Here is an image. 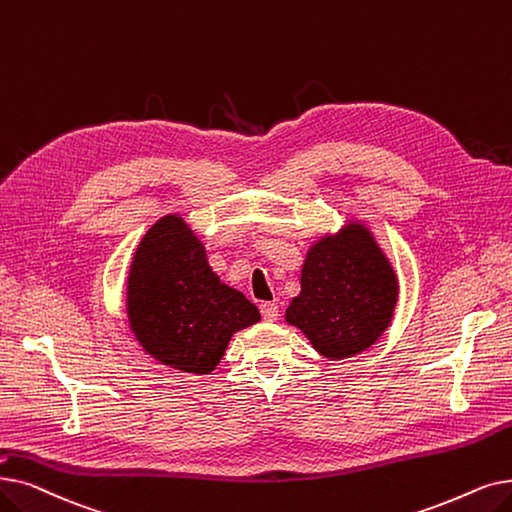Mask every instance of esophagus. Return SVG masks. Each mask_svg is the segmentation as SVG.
<instances>
[{
  "label": "esophagus",
  "mask_w": 512,
  "mask_h": 512,
  "mask_svg": "<svg viewBox=\"0 0 512 512\" xmlns=\"http://www.w3.org/2000/svg\"><path fill=\"white\" fill-rule=\"evenodd\" d=\"M261 316L265 322H276L280 316V309L276 303H261Z\"/></svg>",
  "instance_id": "34e87169"
}]
</instances>
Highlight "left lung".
<instances>
[{
	"instance_id": "1",
	"label": "left lung",
	"mask_w": 512,
	"mask_h": 512,
	"mask_svg": "<svg viewBox=\"0 0 512 512\" xmlns=\"http://www.w3.org/2000/svg\"><path fill=\"white\" fill-rule=\"evenodd\" d=\"M397 291V276L374 236L351 221L307 251L301 293L288 305L286 322L324 358H351L387 330Z\"/></svg>"
}]
</instances>
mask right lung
Masks as SVG:
<instances>
[{
    "mask_svg": "<svg viewBox=\"0 0 512 512\" xmlns=\"http://www.w3.org/2000/svg\"><path fill=\"white\" fill-rule=\"evenodd\" d=\"M127 318L154 360L209 374L234 332L259 309L211 272L205 247L177 215L159 219L138 244L127 278Z\"/></svg>",
    "mask_w": 512,
    "mask_h": 512,
    "instance_id": "add662e5",
    "label": "right lung"
}]
</instances>
